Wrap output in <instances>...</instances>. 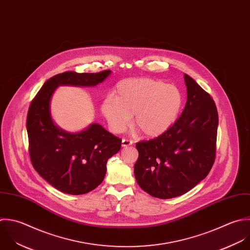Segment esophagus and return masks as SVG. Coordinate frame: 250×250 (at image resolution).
I'll list each match as a JSON object with an SVG mask.
<instances>
[{
	"instance_id": "obj_1",
	"label": "esophagus",
	"mask_w": 250,
	"mask_h": 250,
	"mask_svg": "<svg viewBox=\"0 0 250 250\" xmlns=\"http://www.w3.org/2000/svg\"><path fill=\"white\" fill-rule=\"evenodd\" d=\"M132 141L131 140H129V139H125V138H124L123 140H122V146L123 147H127V146H130V145H132Z\"/></svg>"
}]
</instances>
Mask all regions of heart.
<instances>
[{
	"mask_svg": "<svg viewBox=\"0 0 250 250\" xmlns=\"http://www.w3.org/2000/svg\"><path fill=\"white\" fill-rule=\"evenodd\" d=\"M183 104L180 89L173 84L150 78L127 79L120 82L114 96L108 95L101 111L110 128L124 132L131 123L146 136L157 137L176 122Z\"/></svg>",
	"mask_w": 250,
	"mask_h": 250,
	"instance_id": "b5f03b06",
	"label": "heart"
}]
</instances>
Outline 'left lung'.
I'll list each match as a JSON object with an SVG mask.
<instances>
[{
    "mask_svg": "<svg viewBox=\"0 0 250 250\" xmlns=\"http://www.w3.org/2000/svg\"><path fill=\"white\" fill-rule=\"evenodd\" d=\"M187 102L181 116L162 135L136 143L138 185L159 199L181 196L209 173L216 154L218 113L211 96L184 75Z\"/></svg>",
    "mask_w": 250,
    "mask_h": 250,
    "instance_id": "left-lung-1",
    "label": "left lung"
}]
</instances>
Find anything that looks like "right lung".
<instances>
[{
    "label": "right lung",
    "instance_id": "obj_1",
    "mask_svg": "<svg viewBox=\"0 0 250 250\" xmlns=\"http://www.w3.org/2000/svg\"><path fill=\"white\" fill-rule=\"evenodd\" d=\"M110 70L99 73L64 72L48 79L32 100L27 114L29 154L36 171L52 187L70 195L86 194L100 185L108 160L122 139L98 124L69 133L57 127L50 115V99L59 85L94 86Z\"/></svg>",
    "mask_w": 250,
    "mask_h": 250
}]
</instances>
